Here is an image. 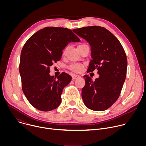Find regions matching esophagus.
<instances>
[{
    "instance_id": "obj_1",
    "label": "esophagus",
    "mask_w": 146,
    "mask_h": 146,
    "mask_svg": "<svg viewBox=\"0 0 146 146\" xmlns=\"http://www.w3.org/2000/svg\"><path fill=\"white\" fill-rule=\"evenodd\" d=\"M80 77H81V76H79V75H76V74L73 75V80L77 79V78H80Z\"/></svg>"
}]
</instances>
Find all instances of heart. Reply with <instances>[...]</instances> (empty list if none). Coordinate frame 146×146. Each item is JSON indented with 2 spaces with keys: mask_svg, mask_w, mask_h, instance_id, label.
<instances>
[{
  "mask_svg": "<svg viewBox=\"0 0 146 146\" xmlns=\"http://www.w3.org/2000/svg\"><path fill=\"white\" fill-rule=\"evenodd\" d=\"M87 46L86 44H80L79 45H78L77 46V49L78 50L79 48H80L81 47H83V46ZM68 50V47H66L64 51H63V52H62V54H63V55H65L67 51ZM84 67V64H72L71 65H70L69 66V69L73 72H77V73H79V72H81L83 69V68Z\"/></svg>",
  "mask_w": 146,
  "mask_h": 146,
  "instance_id": "b5f03b06",
  "label": "heart"
}]
</instances>
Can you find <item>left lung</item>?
Masks as SVG:
<instances>
[{
    "instance_id": "8db88e82",
    "label": "left lung",
    "mask_w": 146,
    "mask_h": 146,
    "mask_svg": "<svg viewBox=\"0 0 146 146\" xmlns=\"http://www.w3.org/2000/svg\"><path fill=\"white\" fill-rule=\"evenodd\" d=\"M73 32L86 39L91 46L92 60L87 73L98 70L99 78L93 81L84 76L86 85L81 96L85 105L95 111L110 108L119 96L126 78L127 58L119 41L104 27L91 26Z\"/></svg>"
}]
</instances>
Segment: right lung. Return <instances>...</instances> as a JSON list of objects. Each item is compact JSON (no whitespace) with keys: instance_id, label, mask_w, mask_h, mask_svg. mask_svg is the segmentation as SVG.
Wrapping results in <instances>:
<instances>
[{"instance_id":"right-lung-1","label":"right lung","mask_w":146,"mask_h":146,"mask_svg":"<svg viewBox=\"0 0 146 146\" xmlns=\"http://www.w3.org/2000/svg\"><path fill=\"white\" fill-rule=\"evenodd\" d=\"M80 41L70 29L61 27H46L27 41L19 70L23 92L35 108L48 111L59 106L62 91L72 77L62 72L56 80L49 74L50 67L61 59L62 50L69 43Z\"/></svg>"}]
</instances>
